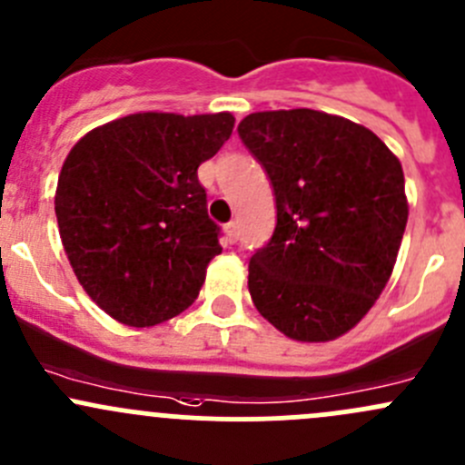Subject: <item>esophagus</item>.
<instances>
[{"label":"esophagus","mask_w":465,"mask_h":465,"mask_svg":"<svg viewBox=\"0 0 465 465\" xmlns=\"http://www.w3.org/2000/svg\"><path fill=\"white\" fill-rule=\"evenodd\" d=\"M224 233H227V241L229 242H236L238 241V224L236 223H229L224 227Z\"/></svg>","instance_id":"obj_1"}]
</instances>
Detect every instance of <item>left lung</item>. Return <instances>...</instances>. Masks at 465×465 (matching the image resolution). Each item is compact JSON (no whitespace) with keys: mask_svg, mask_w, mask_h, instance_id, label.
Segmentation results:
<instances>
[{"mask_svg":"<svg viewBox=\"0 0 465 465\" xmlns=\"http://www.w3.org/2000/svg\"><path fill=\"white\" fill-rule=\"evenodd\" d=\"M238 134L276 195L274 236L250 261L252 302L290 340H337L396 265L410 215L401 159L364 125L308 107L254 112Z\"/></svg>","mask_w":465,"mask_h":465,"instance_id":"left-lung-1","label":"left lung"}]
</instances>
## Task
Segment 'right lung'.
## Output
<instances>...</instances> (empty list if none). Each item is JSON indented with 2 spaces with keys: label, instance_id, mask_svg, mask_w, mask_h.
Masks as SVG:
<instances>
[{
  "label": "right lung",
  "instance_id": "add662e5",
  "mask_svg": "<svg viewBox=\"0 0 465 465\" xmlns=\"http://www.w3.org/2000/svg\"><path fill=\"white\" fill-rule=\"evenodd\" d=\"M236 119L134 112L89 130L55 186L60 238L78 283L112 320L150 328L198 299L223 252L198 166Z\"/></svg>",
  "mask_w": 465,
  "mask_h": 465
}]
</instances>
